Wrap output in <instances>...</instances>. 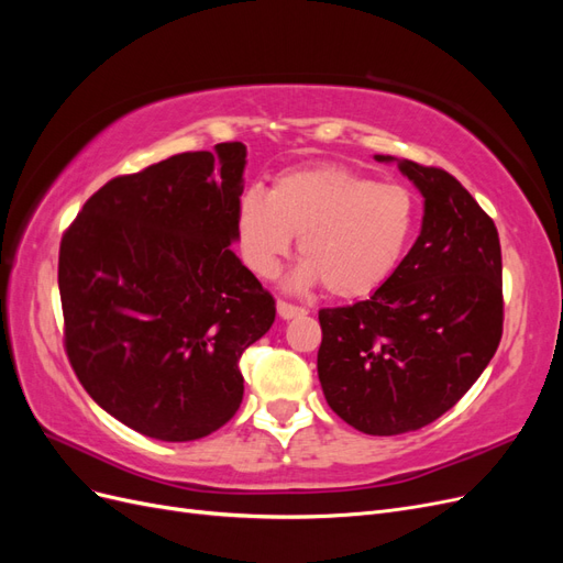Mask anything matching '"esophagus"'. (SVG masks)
Masks as SVG:
<instances>
[{
    "mask_svg": "<svg viewBox=\"0 0 563 563\" xmlns=\"http://www.w3.org/2000/svg\"><path fill=\"white\" fill-rule=\"evenodd\" d=\"M277 312H279L282 319H294V317H300V314H308V310H305V308H298V305L286 302V300L277 302Z\"/></svg>",
    "mask_w": 563,
    "mask_h": 563,
    "instance_id": "obj_1",
    "label": "esophagus"
}]
</instances>
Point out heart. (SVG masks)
<instances>
[{"instance_id":"obj_1","label":"heart","mask_w":563,"mask_h":563,"mask_svg":"<svg viewBox=\"0 0 563 563\" xmlns=\"http://www.w3.org/2000/svg\"><path fill=\"white\" fill-rule=\"evenodd\" d=\"M416 195L323 164L279 176L269 195L249 190L236 203L244 263L272 279L298 234L294 284H323L333 298H366L395 275L416 228Z\"/></svg>"}]
</instances>
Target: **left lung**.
Returning a JSON list of instances; mask_svg holds the SVG:
<instances>
[{"mask_svg": "<svg viewBox=\"0 0 563 563\" xmlns=\"http://www.w3.org/2000/svg\"><path fill=\"white\" fill-rule=\"evenodd\" d=\"M397 162L424 197L422 228L376 294L319 310V383L354 430L391 437L424 428L482 376L503 338L496 223L449 172Z\"/></svg>", "mask_w": 563, "mask_h": 563, "instance_id": "1", "label": "left lung"}]
</instances>
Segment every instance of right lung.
Returning a JSON list of instances; mask_svg holds the SVG:
<instances>
[{
  "instance_id": "add662e5",
  "label": "right lung",
  "mask_w": 563,
  "mask_h": 563,
  "mask_svg": "<svg viewBox=\"0 0 563 563\" xmlns=\"http://www.w3.org/2000/svg\"><path fill=\"white\" fill-rule=\"evenodd\" d=\"M246 147L183 152L108 180L65 230L63 343L91 399L162 441L216 432L275 298L232 251Z\"/></svg>"
}]
</instances>
